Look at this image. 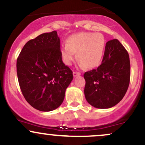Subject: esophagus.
Returning a JSON list of instances; mask_svg holds the SVG:
<instances>
[{
  "instance_id": "34e87169",
  "label": "esophagus",
  "mask_w": 145,
  "mask_h": 145,
  "mask_svg": "<svg viewBox=\"0 0 145 145\" xmlns=\"http://www.w3.org/2000/svg\"><path fill=\"white\" fill-rule=\"evenodd\" d=\"M73 75H74V77H76V76H80V73L78 72V71H74V73H73Z\"/></svg>"
}]
</instances>
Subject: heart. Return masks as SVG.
<instances>
[{
	"label": "heart",
	"instance_id": "b5f03b06",
	"mask_svg": "<svg viewBox=\"0 0 145 145\" xmlns=\"http://www.w3.org/2000/svg\"><path fill=\"white\" fill-rule=\"evenodd\" d=\"M105 49V39L98 33L80 32L70 36L67 44L60 48V55L63 63L70 65L75 58L81 67L89 69L98 67L101 63Z\"/></svg>",
	"mask_w": 145,
	"mask_h": 145
}]
</instances>
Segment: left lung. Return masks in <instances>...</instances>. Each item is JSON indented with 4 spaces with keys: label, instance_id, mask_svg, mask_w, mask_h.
Instances as JSON below:
<instances>
[{
    "label": "left lung",
    "instance_id": "1",
    "mask_svg": "<svg viewBox=\"0 0 145 145\" xmlns=\"http://www.w3.org/2000/svg\"><path fill=\"white\" fill-rule=\"evenodd\" d=\"M84 93L87 101L98 109L117 105L125 96L130 82V60L118 40L106 43L101 65L84 74Z\"/></svg>",
    "mask_w": 145,
    "mask_h": 145
}]
</instances>
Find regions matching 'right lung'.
I'll return each instance as SVG.
<instances>
[{"mask_svg": "<svg viewBox=\"0 0 145 145\" xmlns=\"http://www.w3.org/2000/svg\"><path fill=\"white\" fill-rule=\"evenodd\" d=\"M16 70L25 100L41 111L57 109L73 80L72 71L62 60L60 38L56 31L29 40L17 58Z\"/></svg>", "mask_w": 145, "mask_h": 145, "instance_id": "right-lung-1", "label": "right lung"}]
</instances>
